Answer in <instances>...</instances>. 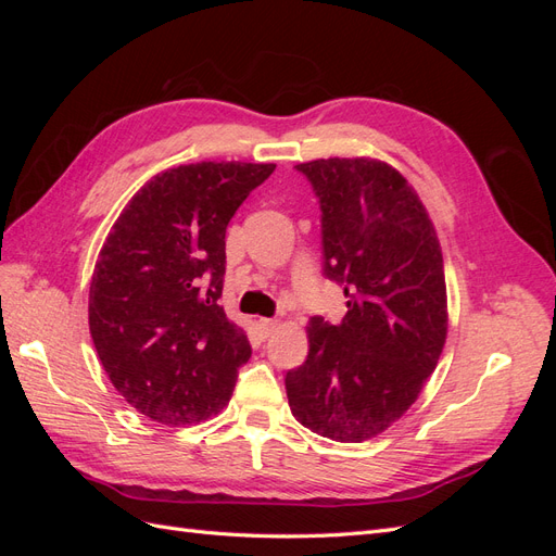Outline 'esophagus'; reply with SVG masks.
Instances as JSON below:
<instances>
[{
  "instance_id": "esophagus-1",
  "label": "esophagus",
  "mask_w": 556,
  "mask_h": 556,
  "mask_svg": "<svg viewBox=\"0 0 556 556\" xmlns=\"http://www.w3.org/2000/svg\"><path fill=\"white\" fill-rule=\"evenodd\" d=\"M257 327H260V331H262V336L266 339L268 333H271L276 327H278V319H268V317H262L260 323H257Z\"/></svg>"
}]
</instances>
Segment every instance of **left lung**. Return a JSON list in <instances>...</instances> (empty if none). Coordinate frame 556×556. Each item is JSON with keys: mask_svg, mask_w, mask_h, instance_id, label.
I'll use <instances>...</instances> for the list:
<instances>
[{"mask_svg": "<svg viewBox=\"0 0 556 556\" xmlns=\"http://www.w3.org/2000/svg\"><path fill=\"white\" fill-rule=\"evenodd\" d=\"M323 208L325 276L343 285L339 325L308 323V357L285 376L292 415L339 443L392 427L445 345L443 252L429 213L394 166L371 157L296 164Z\"/></svg>", "mask_w": 556, "mask_h": 556, "instance_id": "left-lung-1", "label": "left lung"}]
</instances>
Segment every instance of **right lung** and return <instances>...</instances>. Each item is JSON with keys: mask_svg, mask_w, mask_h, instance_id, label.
Segmentation results:
<instances>
[{"mask_svg": "<svg viewBox=\"0 0 556 556\" xmlns=\"http://www.w3.org/2000/svg\"><path fill=\"white\" fill-rule=\"evenodd\" d=\"M276 164L199 162L150 178L99 252L90 333L109 380L160 425L220 413L250 359L241 327L220 306L225 231Z\"/></svg>", "mask_w": 556, "mask_h": 556, "instance_id": "obj_1", "label": "right lung"}]
</instances>
